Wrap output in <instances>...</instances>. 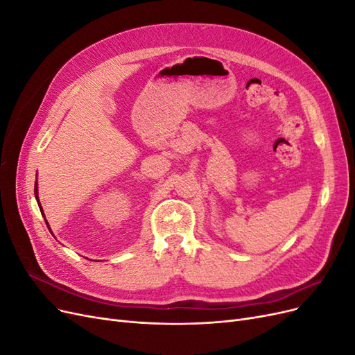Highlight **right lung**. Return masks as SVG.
Returning a JSON list of instances; mask_svg holds the SVG:
<instances>
[{"label": "right lung", "instance_id": "1", "mask_svg": "<svg viewBox=\"0 0 355 355\" xmlns=\"http://www.w3.org/2000/svg\"><path fill=\"white\" fill-rule=\"evenodd\" d=\"M35 198H37V202H38V206H40V210H41V213H42V209H41V204H40V200H38V187H37V182H35ZM44 214V213H42ZM46 219V218H44ZM47 223V222H46ZM49 227V225H47Z\"/></svg>", "mask_w": 355, "mask_h": 355}]
</instances>
